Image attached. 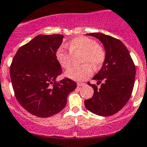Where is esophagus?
<instances>
[{
    "label": "esophagus",
    "mask_w": 147,
    "mask_h": 147,
    "mask_svg": "<svg viewBox=\"0 0 147 147\" xmlns=\"http://www.w3.org/2000/svg\"><path fill=\"white\" fill-rule=\"evenodd\" d=\"M85 85V84L84 83H82V82H78L77 83V86L78 87H82V86Z\"/></svg>",
    "instance_id": "1"
}]
</instances>
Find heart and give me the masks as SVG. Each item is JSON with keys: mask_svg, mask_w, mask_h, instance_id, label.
<instances>
[{"mask_svg": "<svg viewBox=\"0 0 147 147\" xmlns=\"http://www.w3.org/2000/svg\"><path fill=\"white\" fill-rule=\"evenodd\" d=\"M70 52L61 47L56 53L57 61L63 68H70L72 64L73 55L82 53L79 67H73L65 72V76L76 81H82L90 77L92 74V68L98 69L103 65L106 57V52L103 47L98 45L96 41L87 37L74 38L68 44Z\"/></svg>", "mask_w": 147, "mask_h": 147, "instance_id": "b5f03b06", "label": "heart"}]
</instances>
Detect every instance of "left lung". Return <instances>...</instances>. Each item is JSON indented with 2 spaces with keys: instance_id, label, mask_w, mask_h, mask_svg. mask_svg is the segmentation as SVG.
Here are the masks:
<instances>
[{
  "instance_id": "left-lung-1",
  "label": "left lung",
  "mask_w": 147,
  "mask_h": 147,
  "mask_svg": "<svg viewBox=\"0 0 147 147\" xmlns=\"http://www.w3.org/2000/svg\"><path fill=\"white\" fill-rule=\"evenodd\" d=\"M98 38L104 47L106 57L100 70L92 78L100 84V88L92 87V98L86 100L87 109L103 117L113 115L125 106L133 92L135 83L136 67L128 50L120 41L100 33H88Z\"/></svg>"
}]
</instances>
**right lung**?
I'll list each match as a JSON object with an SVG mask.
<instances>
[{
    "mask_svg": "<svg viewBox=\"0 0 147 147\" xmlns=\"http://www.w3.org/2000/svg\"><path fill=\"white\" fill-rule=\"evenodd\" d=\"M60 34L38 35L21 47L12 60L10 76L16 98L26 111L38 117H49L66 106L76 83L62 74L56 53L63 43Z\"/></svg>",
    "mask_w": 147,
    "mask_h": 147,
    "instance_id": "add662e5",
    "label": "right lung"
}]
</instances>
